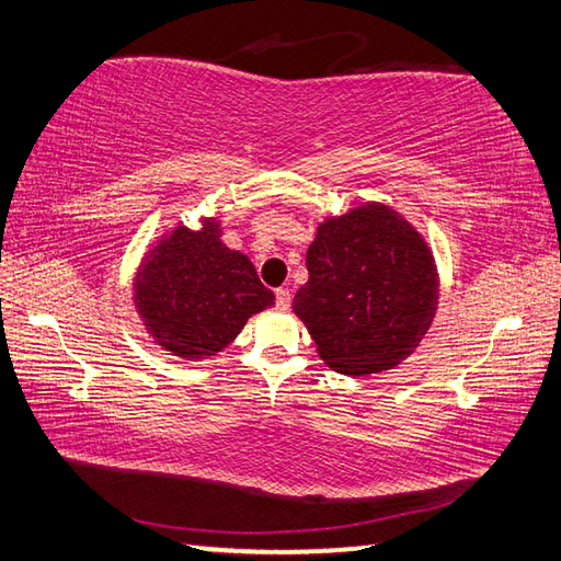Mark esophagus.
I'll use <instances>...</instances> for the list:
<instances>
[{
	"instance_id": "34e87169",
	"label": "esophagus",
	"mask_w": 561,
	"mask_h": 561,
	"mask_svg": "<svg viewBox=\"0 0 561 561\" xmlns=\"http://www.w3.org/2000/svg\"><path fill=\"white\" fill-rule=\"evenodd\" d=\"M290 302H293V295L288 288H278L276 290V307L278 309H290Z\"/></svg>"
}]
</instances>
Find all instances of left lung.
<instances>
[{"label": "left lung", "mask_w": 561, "mask_h": 561, "mask_svg": "<svg viewBox=\"0 0 561 561\" xmlns=\"http://www.w3.org/2000/svg\"><path fill=\"white\" fill-rule=\"evenodd\" d=\"M293 309L323 363L363 377L415 351L437 312V266L408 220L381 204L329 218L307 249Z\"/></svg>", "instance_id": "1"}]
</instances>
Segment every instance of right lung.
Instances as JSON below:
<instances>
[{
  "label": "right lung",
  "mask_w": 561,
  "mask_h": 561,
  "mask_svg": "<svg viewBox=\"0 0 561 561\" xmlns=\"http://www.w3.org/2000/svg\"><path fill=\"white\" fill-rule=\"evenodd\" d=\"M134 302L148 335L178 357L220 353L247 319L273 305L244 254L220 242L210 218L202 230L175 228L136 273Z\"/></svg>",
  "instance_id": "obj_1"
}]
</instances>
